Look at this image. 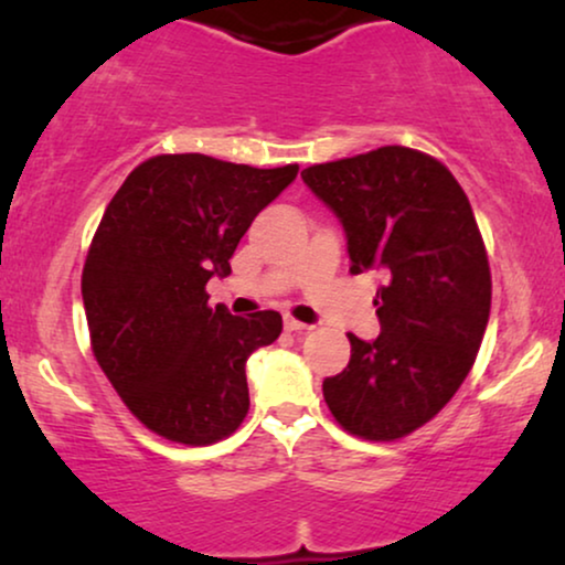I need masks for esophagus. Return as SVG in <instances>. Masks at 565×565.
Returning a JSON list of instances; mask_svg holds the SVG:
<instances>
[{
  "mask_svg": "<svg viewBox=\"0 0 565 565\" xmlns=\"http://www.w3.org/2000/svg\"><path fill=\"white\" fill-rule=\"evenodd\" d=\"M282 323H285V331H290V333H306V331H310L308 323H302V321H298V318H292V316H285Z\"/></svg>",
  "mask_w": 565,
  "mask_h": 565,
  "instance_id": "esophagus-1",
  "label": "esophagus"
}]
</instances>
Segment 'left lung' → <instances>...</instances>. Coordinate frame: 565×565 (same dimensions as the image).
I'll return each mask as SVG.
<instances>
[{
    "label": "left lung",
    "mask_w": 565,
    "mask_h": 565,
    "mask_svg": "<svg viewBox=\"0 0 565 565\" xmlns=\"http://www.w3.org/2000/svg\"><path fill=\"white\" fill-rule=\"evenodd\" d=\"M300 175L343 224L351 273H387L374 298L380 337L349 333L351 359L323 380L326 405L351 436H411L456 395L487 331L492 273L471 203L444 162L399 145Z\"/></svg>",
    "instance_id": "obj_1"
}]
</instances>
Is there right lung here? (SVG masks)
<instances>
[{
    "instance_id": "right-lung-1",
    "label": "right lung",
    "mask_w": 565,
    "mask_h": 565,
    "mask_svg": "<svg viewBox=\"0 0 565 565\" xmlns=\"http://www.w3.org/2000/svg\"><path fill=\"white\" fill-rule=\"evenodd\" d=\"M298 166L252 168L209 154H154L114 193L88 247L81 296L96 362L129 413L183 446L216 444L249 411L244 364L282 331L277 310L211 308L255 216Z\"/></svg>"
}]
</instances>
